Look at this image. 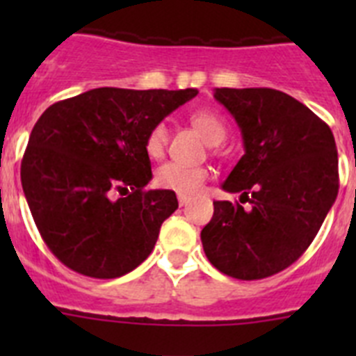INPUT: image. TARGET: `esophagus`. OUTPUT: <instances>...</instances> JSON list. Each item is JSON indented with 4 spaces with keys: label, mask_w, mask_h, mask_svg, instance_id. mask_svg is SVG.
Segmentation results:
<instances>
[{
    "label": "esophagus",
    "mask_w": 356,
    "mask_h": 356,
    "mask_svg": "<svg viewBox=\"0 0 356 356\" xmlns=\"http://www.w3.org/2000/svg\"><path fill=\"white\" fill-rule=\"evenodd\" d=\"M191 201V197L185 196V194H178V203H180V207H185Z\"/></svg>",
    "instance_id": "34e87169"
}]
</instances>
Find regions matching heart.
<instances>
[{
    "instance_id": "obj_1",
    "label": "heart",
    "mask_w": 356,
    "mask_h": 356,
    "mask_svg": "<svg viewBox=\"0 0 356 356\" xmlns=\"http://www.w3.org/2000/svg\"><path fill=\"white\" fill-rule=\"evenodd\" d=\"M191 122L201 137L212 146L225 143L228 137V124L219 112L212 108H200L191 115ZM169 143V128L165 122H159L151 128L146 137V151L151 159H160L165 153ZM210 178V169L205 165H187L180 162H168L155 172V181L162 188L178 194H196Z\"/></svg>"
}]
</instances>
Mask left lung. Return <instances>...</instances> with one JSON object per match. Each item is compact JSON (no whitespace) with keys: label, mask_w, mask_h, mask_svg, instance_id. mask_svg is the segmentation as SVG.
Here are the masks:
<instances>
[{"label":"left lung","mask_w":356,"mask_h":356,"mask_svg":"<svg viewBox=\"0 0 356 356\" xmlns=\"http://www.w3.org/2000/svg\"><path fill=\"white\" fill-rule=\"evenodd\" d=\"M241 128L244 155L222 184L250 207L213 201L201 229L207 259L237 280H262L300 259L339 193L335 139L325 121L275 89H216Z\"/></svg>","instance_id":"left-lung-1"}]
</instances>
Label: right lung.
<instances>
[{"label":"right lung","instance_id":"obj_1","mask_svg":"<svg viewBox=\"0 0 356 356\" xmlns=\"http://www.w3.org/2000/svg\"><path fill=\"white\" fill-rule=\"evenodd\" d=\"M196 89L99 87L46 108L31 130L21 184L51 253L90 278H119L149 257L178 209L153 178L146 137Z\"/></svg>","mask_w":356,"mask_h":356}]
</instances>
